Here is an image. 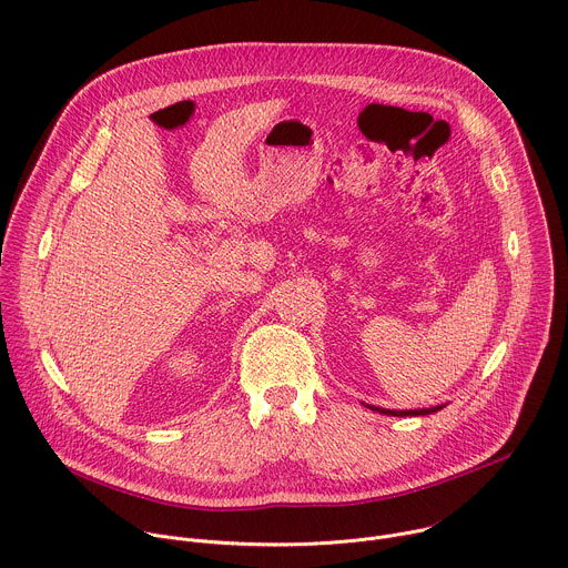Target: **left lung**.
I'll use <instances>...</instances> for the list:
<instances>
[{
    "label": "left lung",
    "instance_id": "left-lung-1",
    "mask_svg": "<svg viewBox=\"0 0 568 568\" xmlns=\"http://www.w3.org/2000/svg\"><path fill=\"white\" fill-rule=\"evenodd\" d=\"M363 406L369 410H376L379 415H388V417H426V415H433L444 408V404L433 406V408H419V410H388V408H376V406H367V404H363Z\"/></svg>",
    "mask_w": 568,
    "mask_h": 568
}]
</instances>
